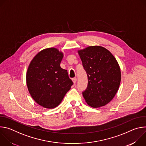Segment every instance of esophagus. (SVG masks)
<instances>
[{
    "label": "esophagus",
    "mask_w": 146,
    "mask_h": 146,
    "mask_svg": "<svg viewBox=\"0 0 146 146\" xmlns=\"http://www.w3.org/2000/svg\"><path fill=\"white\" fill-rule=\"evenodd\" d=\"M72 81H73V82L74 84H76V82H77V78H76V77L73 78L72 79Z\"/></svg>",
    "instance_id": "esophagus-1"
}]
</instances>
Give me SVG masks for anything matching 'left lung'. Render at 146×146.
Instances as JSON below:
<instances>
[{
  "instance_id": "obj_1",
  "label": "left lung",
  "mask_w": 146,
  "mask_h": 146,
  "mask_svg": "<svg viewBox=\"0 0 146 146\" xmlns=\"http://www.w3.org/2000/svg\"><path fill=\"white\" fill-rule=\"evenodd\" d=\"M88 76L82 95L94 108L105 106L115 95L121 82V71L113 54L101 46H90L78 51Z\"/></svg>"
}]
</instances>
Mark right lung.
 <instances>
[{
    "instance_id": "right-lung-1",
    "label": "right lung",
    "mask_w": 146,
    "mask_h": 146,
    "mask_svg": "<svg viewBox=\"0 0 146 146\" xmlns=\"http://www.w3.org/2000/svg\"><path fill=\"white\" fill-rule=\"evenodd\" d=\"M64 54L55 48L39 52L27 73V84L34 100L47 109L58 106L73 84L67 70L60 68Z\"/></svg>"
}]
</instances>
